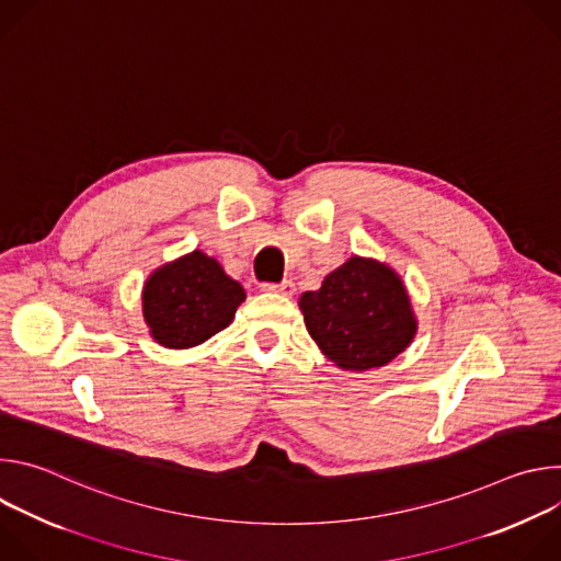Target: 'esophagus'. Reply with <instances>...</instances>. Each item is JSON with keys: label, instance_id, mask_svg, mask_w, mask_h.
<instances>
[{"label": "esophagus", "instance_id": "34e87169", "mask_svg": "<svg viewBox=\"0 0 561 561\" xmlns=\"http://www.w3.org/2000/svg\"><path fill=\"white\" fill-rule=\"evenodd\" d=\"M268 293H279V295H293L295 293V284L290 279H284L282 284H264L262 286Z\"/></svg>", "mask_w": 561, "mask_h": 561}]
</instances>
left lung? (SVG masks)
Here are the masks:
<instances>
[{
    "label": "left lung",
    "mask_w": 561,
    "mask_h": 561,
    "mask_svg": "<svg viewBox=\"0 0 561 561\" xmlns=\"http://www.w3.org/2000/svg\"><path fill=\"white\" fill-rule=\"evenodd\" d=\"M322 353L344 370H370L404 353L417 333L409 290L390 266L353 255L319 290L299 297Z\"/></svg>",
    "instance_id": "obj_1"
}]
</instances>
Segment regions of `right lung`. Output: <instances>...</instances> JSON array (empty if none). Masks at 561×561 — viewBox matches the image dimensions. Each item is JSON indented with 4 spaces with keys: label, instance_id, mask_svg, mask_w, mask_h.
<instances>
[{
    "label": "right lung",
    "instance_id": "add662e5",
    "mask_svg": "<svg viewBox=\"0 0 561 561\" xmlns=\"http://www.w3.org/2000/svg\"><path fill=\"white\" fill-rule=\"evenodd\" d=\"M244 299L242 284L202 251L159 266L141 290L150 335L167 348H193L210 340L232 322Z\"/></svg>",
    "mask_w": 561,
    "mask_h": 561
}]
</instances>
